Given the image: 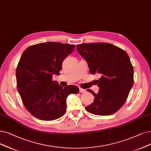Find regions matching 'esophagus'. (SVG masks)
<instances>
[{"label": "esophagus", "mask_w": 151, "mask_h": 151, "mask_svg": "<svg viewBox=\"0 0 151 151\" xmlns=\"http://www.w3.org/2000/svg\"><path fill=\"white\" fill-rule=\"evenodd\" d=\"M86 90L85 89H83V88H79V92H80L81 93L86 92Z\"/></svg>", "instance_id": "esophagus-1"}]
</instances>
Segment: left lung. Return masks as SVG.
<instances>
[{"label": "left lung", "instance_id": "obj_1", "mask_svg": "<svg viewBox=\"0 0 151 151\" xmlns=\"http://www.w3.org/2000/svg\"><path fill=\"white\" fill-rule=\"evenodd\" d=\"M77 51L87 61L91 74L101 76L97 81L98 93L86 110L100 116L116 112L127 100L133 86L134 70L128 54L110 43H83L77 45Z\"/></svg>", "mask_w": 151, "mask_h": 151}]
</instances>
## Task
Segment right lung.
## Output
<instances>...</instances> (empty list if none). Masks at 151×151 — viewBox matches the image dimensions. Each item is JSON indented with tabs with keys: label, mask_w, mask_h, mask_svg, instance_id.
Wrapping results in <instances>:
<instances>
[{
	"label": "right lung",
	"mask_w": 151,
	"mask_h": 151,
	"mask_svg": "<svg viewBox=\"0 0 151 151\" xmlns=\"http://www.w3.org/2000/svg\"><path fill=\"white\" fill-rule=\"evenodd\" d=\"M74 45L47 42L30 46L24 51L16 70L17 89L27 110L44 121L63 116L66 111V99L77 93L75 86L63 88L52 80L59 75L64 59L73 51Z\"/></svg>",
	"instance_id": "right-lung-1"
}]
</instances>
